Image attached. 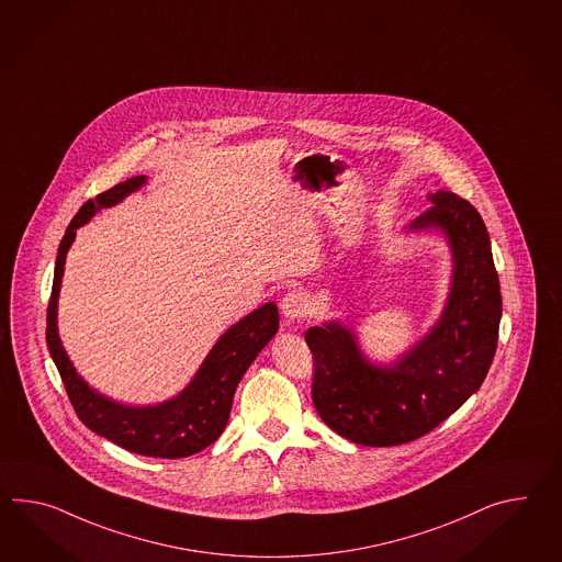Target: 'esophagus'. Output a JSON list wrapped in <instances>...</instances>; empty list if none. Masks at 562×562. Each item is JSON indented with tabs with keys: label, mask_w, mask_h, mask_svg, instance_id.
<instances>
[{
	"label": "esophagus",
	"mask_w": 562,
	"mask_h": 562,
	"mask_svg": "<svg viewBox=\"0 0 562 562\" xmlns=\"http://www.w3.org/2000/svg\"><path fill=\"white\" fill-rule=\"evenodd\" d=\"M282 315L286 321H302L304 316L308 315V299L301 290H288L284 299L280 302Z\"/></svg>",
	"instance_id": "1"
}]
</instances>
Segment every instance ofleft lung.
<instances>
[{"mask_svg":"<svg viewBox=\"0 0 562 562\" xmlns=\"http://www.w3.org/2000/svg\"><path fill=\"white\" fill-rule=\"evenodd\" d=\"M430 209L406 233H440L451 251L442 313L404 353L375 363L353 325L329 321L304 339L315 357L313 402L323 423L363 447H394L430 432L473 396L492 366L502 318L499 278L477 209L457 194L426 196Z\"/></svg>","mask_w":562,"mask_h":562,"instance_id":"1","label":"left lung"}]
</instances>
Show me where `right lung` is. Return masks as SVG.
Returning a JSON list of instances; mask_svg holds the SVG:
<instances>
[{
  "label": "right lung",
  "mask_w": 562,
  "mask_h": 562,
  "mask_svg": "<svg viewBox=\"0 0 562 562\" xmlns=\"http://www.w3.org/2000/svg\"><path fill=\"white\" fill-rule=\"evenodd\" d=\"M146 182V177H134L115 184L110 191L87 201L70 221L56 256L53 296L46 315V345L82 425L125 451L144 457L182 459L203 451L221 437L229 420L237 383L241 382L261 349L274 339L280 318L276 302H266L237 321L206 353L191 383L177 396L158 404L127 406L99 394L82 380L58 335V294L67 254L79 227L93 220L101 209L122 203L127 194L139 191Z\"/></svg>",
  "instance_id": "right-lung-1"
}]
</instances>
